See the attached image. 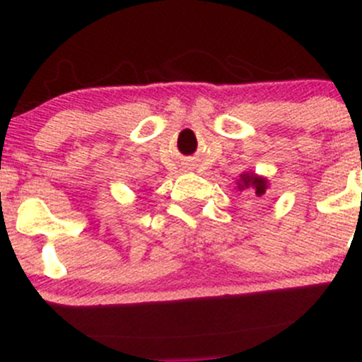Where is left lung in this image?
Returning a JSON list of instances; mask_svg holds the SVG:
<instances>
[{
    "instance_id": "1",
    "label": "left lung",
    "mask_w": 362,
    "mask_h": 362,
    "mask_svg": "<svg viewBox=\"0 0 362 362\" xmlns=\"http://www.w3.org/2000/svg\"><path fill=\"white\" fill-rule=\"evenodd\" d=\"M244 186L247 188V186H252V188H256V195H263L264 189H267V182L264 180H259V177H256L255 174H242L240 176V182H238V188L244 189Z\"/></svg>"
}]
</instances>
